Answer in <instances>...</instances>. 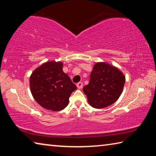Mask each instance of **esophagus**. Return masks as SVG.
<instances>
[{"mask_svg": "<svg viewBox=\"0 0 156 156\" xmlns=\"http://www.w3.org/2000/svg\"><path fill=\"white\" fill-rule=\"evenodd\" d=\"M76 86H77V87L78 89H81V88H83V83H81V82H79V83L76 84Z\"/></svg>", "mask_w": 156, "mask_h": 156, "instance_id": "34e87169", "label": "esophagus"}]
</instances>
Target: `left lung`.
Segmentation results:
<instances>
[{
    "label": "left lung",
    "instance_id": "left-lung-1",
    "mask_svg": "<svg viewBox=\"0 0 156 156\" xmlns=\"http://www.w3.org/2000/svg\"><path fill=\"white\" fill-rule=\"evenodd\" d=\"M125 77L119 69L105 62L94 65L90 80L83 87L91 107L102 109L112 105L120 97Z\"/></svg>",
    "mask_w": 156,
    "mask_h": 156
}]
</instances>
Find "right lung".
<instances>
[{
    "mask_svg": "<svg viewBox=\"0 0 156 156\" xmlns=\"http://www.w3.org/2000/svg\"><path fill=\"white\" fill-rule=\"evenodd\" d=\"M62 63L47 62L37 68L30 77V89L36 101L44 109H64L77 87L62 71Z\"/></svg>",
    "mask_w": 156,
    "mask_h": 156,
    "instance_id": "right-lung-1",
    "label": "right lung"
}]
</instances>
